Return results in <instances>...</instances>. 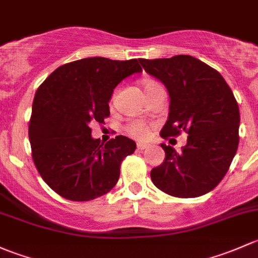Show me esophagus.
Segmentation results:
<instances>
[{
	"label": "esophagus",
	"mask_w": 258,
	"mask_h": 258,
	"mask_svg": "<svg viewBox=\"0 0 258 258\" xmlns=\"http://www.w3.org/2000/svg\"><path fill=\"white\" fill-rule=\"evenodd\" d=\"M137 148H138V150L143 151V150H147V149L150 148V145L147 144V143H138Z\"/></svg>",
	"instance_id": "1"
}]
</instances>
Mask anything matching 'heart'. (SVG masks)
Listing matches in <instances>:
<instances>
[{
    "instance_id": "heart-1",
    "label": "heart",
    "mask_w": 258,
    "mask_h": 258,
    "mask_svg": "<svg viewBox=\"0 0 258 258\" xmlns=\"http://www.w3.org/2000/svg\"><path fill=\"white\" fill-rule=\"evenodd\" d=\"M142 84L143 88H144V92L159 86V83H156V82L154 81H149V79L143 81ZM126 132H128V134L132 135L133 138H135V139H145L149 135V128L144 121H133V123L129 124L128 128H126Z\"/></svg>"
}]
</instances>
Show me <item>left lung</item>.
<instances>
[{
	"mask_svg": "<svg viewBox=\"0 0 258 258\" xmlns=\"http://www.w3.org/2000/svg\"><path fill=\"white\" fill-rule=\"evenodd\" d=\"M145 72L168 89L170 111L161 137L187 133V143L165 151L163 164L151 170V181L176 198H198L224 179L238 147L240 110L224 77L206 63L180 54L139 59Z\"/></svg>",
	"mask_w": 258,
	"mask_h": 258,
	"instance_id": "8db88e82",
	"label": "left lung"
}]
</instances>
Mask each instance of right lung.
<instances>
[{
	"label": "right lung",
	"instance_id": "1",
	"mask_svg": "<svg viewBox=\"0 0 258 258\" xmlns=\"http://www.w3.org/2000/svg\"><path fill=\"white\" fill-rule=\"evenodd\" d=\"M140 72L138 59L83 58L58 67L37 89L28 128L32 156L58 195L89 201L115 186L121 161L137 144L124 135L100 143L90 124L109 116L115 87Z\"/></svg>",
	"mask_w": 258,
	"mask_h": 258
}]
</instances>
